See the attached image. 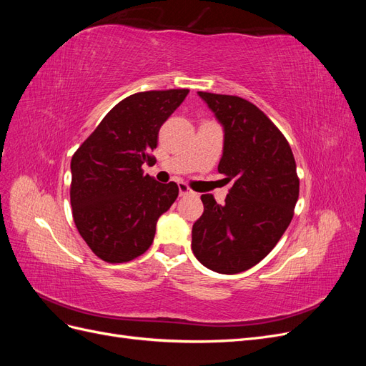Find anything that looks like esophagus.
<instances>
[{
	"mask_svg": "<svg viewBox=\"0 0 366 366\" xmlns=\"http://www.w3.org/2000/svg\"><path fill=\"white\" fill-rule=\"evenodd\" d=\"M179 192H180L182 197H183V195H191V194H194V192L189 189V186H187L186 183H183V182L179 183Z\"/></svg>",
	"mask_w": 366,
	"mask_h": 366,
	"instance_id": "obj_1",
	"label": "esophagus"
}]
</instances>
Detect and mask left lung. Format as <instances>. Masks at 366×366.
<instances>
[{
    "label": "left lung",
    "mask_w": 366,
    "mask_h": 366,
    "mask_svg": "<svg viewBox=\"0 0 366 366\" xmlns=\"http://www.w3.org/2000/svg\"><path fill=\"white\" fill-rule=\"evenodd\" d=\"M224 127L218 172L234 182L224 204L202 195L203 215L192 226V252L207 269L239 273L258 264L289 227L299 177L289 142L246 99L198 92Z\"/></svg>",
    "instance_id": "obj_1"
}]
</instances>
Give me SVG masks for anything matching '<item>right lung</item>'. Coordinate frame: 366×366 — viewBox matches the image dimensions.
Listing matches in <instances>:
<instances>
[{"label": "right lung", "instance_id": "obj_1", "mask_svg": "<svg viewBox=\"0 0 366 366\" xmlns=\"http://www.w3.org/2000/svg\"><path fill=\"white\" fill-rule=\"evenodd\" d=\"M189 93L152 90L131 94L109 109L71 159L74 224L101 259L119 264L145 253L156 224L179 197L174 182L143 174L157 148L160 127Z\"/></svg>", "mask_w": 366, "mask_h": 366}]
</instances>
